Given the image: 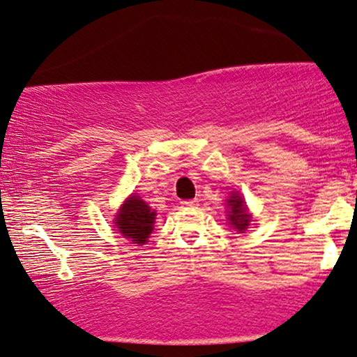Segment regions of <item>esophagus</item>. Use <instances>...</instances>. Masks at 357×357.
Wrapping results in <instances>:
<instances>
[{
	"label": "esophagus",
	"mask_w": 357,
	"mask_h": 357,
	"mask_svg": "<svg viewBox=\"0 0 357 357\" xmlns=\"http://www.w3.org/2000/svg\"><path fill=\"white\" fill-rule=\"evenodd\" d=\"M181 206L191 208V207H196L197 202L196 201H181Z\"/></svg>",
	"instance_id": "obj_1"
}]
</instances>
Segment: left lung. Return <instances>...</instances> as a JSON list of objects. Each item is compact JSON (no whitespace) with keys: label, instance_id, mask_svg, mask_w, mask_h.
Masks as SVG:
<instances>
[{"label":"left lung","instance_id":"left-lung-1","mask_svg":"<svg viewBox=\"0 0 357 357\" xmlns=\"http://www.w3.org/2000/svg\"><path fill=\"white\" fill-rule=\"evenodd\" d=\"M228 206H230V222L236 230L241 231L250 225V215L246 212V207L238 194H231L228 199Z\"/></svg>","mask_w":357,"mask_h":357}]
</instances>
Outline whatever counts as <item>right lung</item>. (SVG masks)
<instances>
[{
	"label": "right lung",
	"mask_w": 357,
	"mask_h": 357,
	"mask_svg": "<svg viewBox=\"0 0 357 357\" xmlns=\"http://www.w3.org/2000/svg\"><path fill=\"white\" fill-rule=\"evenodd\" d=\"M155 215L156 213L139 196H130L119 212L116 225L126 238L142 245L153 230Z\"/></svg>",
	"instance_id": "right-lung-1"
}]
</instances>
